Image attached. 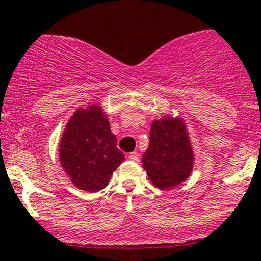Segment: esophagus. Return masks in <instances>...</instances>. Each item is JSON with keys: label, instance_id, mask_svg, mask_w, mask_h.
I'll return each mask as SVG.
<instances>
[{"label": "esophagus", "instance_id": "obj_1", "mask_svg": "<svg viewBox=\"0 0 261 261\" xmlns=\"http://www.w3.org/2000/svg\"><path fill=\"white\" fill-rule=\"evenodd\" d=\"M128 159L133 160V162H136V163H138L139 160H140V156H139L138 152L134 151V152H131V154H128Z\"/></svg>", "mask_w": 261, "mask_h": 261}]
</instances>
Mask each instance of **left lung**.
<instances>
[{
    "label": "left lung",
    "mask_w": 261,
    "mask_h": 261,
    "mask_svg": "<svg viewBox=\"0 0 261 261\" xmlns=\"http://www.w3.org/2000/svg\"><path fill=\"white\" fill-rule=\"evenodd\" d=\"M141 160L150 181L159 189H169L191 177L194 151L180 116L167 114L152 121L149 146Z\"/></svg>",
    "instance_id": "8db88e82"
}]
</instances>
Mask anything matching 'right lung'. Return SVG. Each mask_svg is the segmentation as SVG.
Returning <instances> with one entry per match:
<instances>
[{"instance_id": "add662e5", "label": "right lung", "mask_w": 261, "mask_h": 261, "mask_svg": "<svg viewBox=\"0 0 261 261\" xmlns=\"http://www.w3.org/2000/svg\"><path fill=\"white\" fill-rule=\"evenodd\" d=\"M59 160L78 189L98 192L109 184L125 155L117 149L102 106L80 107L70 116L60 138Z\"/></svg>"}]
</instances>
